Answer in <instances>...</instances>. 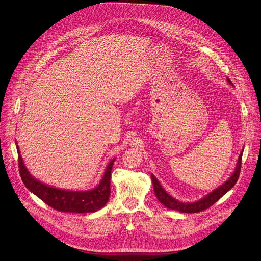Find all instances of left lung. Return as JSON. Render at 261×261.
Returning <instances> with one entry per match:
<instances>
[{
  "label": "left lung",
  "mask_w": 261,
  "mask_h": 261,
  "mask_svg": "<svg viewBox=\"0 0 261 261\" xmlns=\"http://www.w3.org/2000/svg\"><path fill=\"white\" fill-rule=\"evenodd\" d=\"M226 81H227V83L229 85L232 86V83L230 82L229 79H226ZM242 155H243V150L240 153V156L238 158V162H237L236 168H234L232 174L230 175V177L224 184H222L220 187L216 188L211 193L207 194L202 199H200V200H198L196 202L185 203V202H180V201L174 199L173 197H171L162 188V186L158 181V179L153 174H151V178H152L155 195H156V197H157V199L159 200L160 203H162L165 207H167V208H169L171 210H176V211L185 212V213H195V212L203 211V210L209 208L211 205H213L216 201H218L226 192H228L234 186V184L237 182V180L239 178L240 171H241Z\"/></svg>",
  "instance_id": "obj_1"
}]
</instances>
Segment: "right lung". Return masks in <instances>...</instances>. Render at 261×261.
Returning a JSON list of instances; mask_svg holds the SVG:
<instances>
[{"mask_svg":"<svg viewBox=\"0 0 261 261\" xmlns=\"http://www.w3.org/2000/svg\"><path fill=\"white\" fill-rule=\"evenodd\" d=\"M16 147L19 155V172L23 184L31 192L53 209L62 212L89 213L100 210L108 202L110 195L111 170L115 159H112L107 165L104 175L96 188L89 191H68L50 187L32 176L24 165L18 146Z\"/></svg>","mask_w":261,"mask_h":261,"instance_id":"add662e5","label":"right lung"}]
</instances>
